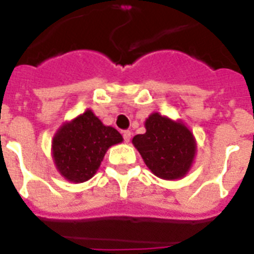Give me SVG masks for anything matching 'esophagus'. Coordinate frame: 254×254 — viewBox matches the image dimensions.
<instances>
[{
  "mask_svg": "<svg viewBox=\"0 0 254 254\" xmlns=\"http://www.w3.org/2000/svg\"><path fill=\"white\" fill-rule=\"evenodd\" d=\"M123 134V140H125V142H129V140H131V131H123L122 132Z\"/></svg>",
  "mask_w": 254,
  "mask_h": 254,
  "instance_id": "1",
  "label": "esophagus"
}]
</instances>
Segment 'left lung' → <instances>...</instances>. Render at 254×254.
<instances>
[{
  "instance_id": "obj_1",
  "label": "left lung",
  "mask_w": 254,
  "mask_h": 254,
  "mask_svg": "<svg viewBox=\"0 0 254 254\" xmlns=\"http://www.w3.org/2000/svg\"><path fill=\"white\" fill-rule=\"evenodd\" d=\"M146 132L136 134L134 147L155 176L173 181L183 178L192 167L196 155L193 133L181 121L152 113L145 122Z\"/></svg>"
}]
</instances>
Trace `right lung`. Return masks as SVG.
Here are the masks:
<instances>
[{
	"label": "right lung",
	"instance_id": "obj_1",
	"mask_svg": "<svg viewBox=\"0 0 254 254\" xmlns=\"http://www.w3.org/2000/svg\"><path fill=\"white\" fill-rule=\"evenodd\" d=\"M123 141L122 134L87 109L71 122L61 126L52 141V155L62 177L82 183L94 177L105 152Z\"/></svg>",
	"mask_w": 254,
	"mask_h": 254
}]
</instances>
